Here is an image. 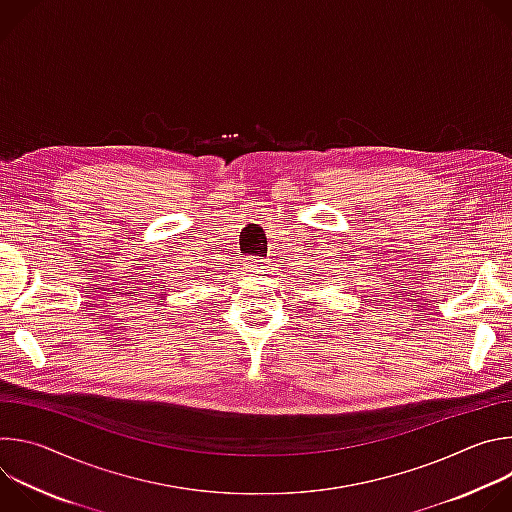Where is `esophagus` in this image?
<instances>
[{"label": "esophagus", "instance_id": "esophagus-1", "mask_svg": "<svg viewBox=\"0 0 512 512\" xmlns=\"http://www.w3.org/2000/svg\"><path fill=\"white\" fill-rule=\"evenodd\" d=\"M245 271L249 273V275H259V273H265V271H269V259H247L245 261Z\"/></svg>", "mask_w": 512, "mask_h": 512}]
</instances>
